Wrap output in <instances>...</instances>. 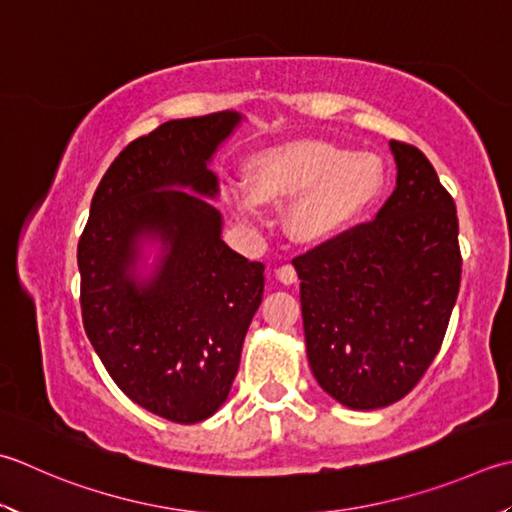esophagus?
<instances>
[{
  "instance_id": "1",
  "label": "esophagus",
  "mask_w": 512,
  "mask_h": 512,
  "mask_svg": "<svg viewBox=\"0 0 512 512\" xmlns=\"http://www.w3.org/2000/svg\"><path fill=\"white\" fill-rule=\"evenodd\" d=\"M275 273H277V279H279V282H282V284H295L297 282V270H295V266H290V264H284V266H279L277 270H275Z\"/></svg>"
}]
</instances>
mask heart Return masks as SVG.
Returning a JSON list of instances; mask_svg holds the SVG:
<instances>
[{
  "label": "heart",
  "mask_w": 512,
  "mask_h": 512,
  "mask_svg": "<svg viewBox=\"0 0 512 512\" xmlns=\"http://www.w3.org/2000/svg\"><path fill=\"white\" fill-rule=\"evenodd\" d=\"M382 170L370 155L328 144H297L262 157L250 175L259 202L293 204L290 233L319 244L342 233L373 202ZM235 213L246 226L262 224L253 197L239 195Z\"/></svg>",
  "instance_id": "obj_1"
}]
</instances>
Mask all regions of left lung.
<instances>
[{
    "mask_svg": "<svg viewBox=\"0 0 512 512\" xmlns=\"http://www.w3.org/2000/svg\"><path fill=\"white\" fill-rule=\"evenodd\" d=\"M390 148L397 186L377 217L295 257L310 370L355 410L395 404L419 384L462 282L453 197L422 150Z\"/></svg>",
    "mask_w": 512,
    "mask_h": 512,
    "instance_id": "left-lung-1",
    "label": "left lung"
}]
</instances>
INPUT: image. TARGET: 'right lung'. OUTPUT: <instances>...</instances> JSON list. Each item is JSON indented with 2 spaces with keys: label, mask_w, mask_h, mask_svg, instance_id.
<instances>
[{
  "label": "right lung",
  "mask_w": 512,
  "mask_h": 512,
  "mask_svg": "<svg viewBox=\"0 0 512 512\" xmlns=\"http://www.w3.org/2000/svg\"><path fill=\"white\" fill-rule=\"evenodd\" d=\"M237 122L228 110L170 119L130 142L99 182L77 244L90 344L124 395L177 424L202 422L226 402L262 304L264 264L222 242L219 210L199 197L217 195L206 162ZM142 234L171 248L160 273L137 287L127 268Z\"/></svg>",
  "instance_id": "1"
}]
</instances>
